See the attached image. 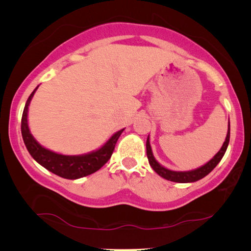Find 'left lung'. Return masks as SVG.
Here are the masks:
<instances>
[{"instance_id": "1", "label": "left lung", "mask_w": 251, "mask_h": 251, "mask_svg": "<svg viewBox=\"0 0 251 251\" xmlns=\"http://www.w3.org/2000/svg\"><path fill=\"white\" fill-rule=\"evenodd\" d=\"M228 143H229V122H228V131H227V135H226V139L224 144H223L222 149L219 150V152L216 154V155L212 157L208 163H205L204 166H202L201 168H198V169L192 170V171H183V173H181V171H171L169 169H166V168L161 166L160 163H157L156 160L154 159L153 156L149 138H147V142H146V153H147V159H149L150 166L153 168V170L155 171L159 176L163 177L164 179L167 180L175 181V183H192V181H197L199 179H201V178L205 177L209 173H211V171L215 169V167L221 162L223 156H224L226 150H227Z\"/></svg>"}]
</instances>
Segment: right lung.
Listing matches in <instances>:
<instances>
[{"label":"right lung","instance_id":"obj_1","mask_svg":"<svg viewBox=\"0 0 251 251\" xmlns=\"http://www.w3.org/2000/svg\"><path fill=\"white\" fill-rule=\"evenodd\" d=\"M37 89V88H36ZM35 89V90H36ZM34 90L27 99L25 108H24L22 116V135L24 143H25L26 149L34 160L39 162L41 166L46 168L51 173L57 175V176L66 178V179H77V178L85 177L98 171L107 161L111 159L113 151L115 149V144L118 142L119 137L123 132V129L120 130L112 138L105 144L101 149L96 152L85 154V155L78 156H68L61 155L51 152V151L44 149L39 143L34 139L30 135L28 125H27V112H28V105L30 99L34 96Z\"/></svg>","mask_w":251,"mask_h":251}]
</instances>
